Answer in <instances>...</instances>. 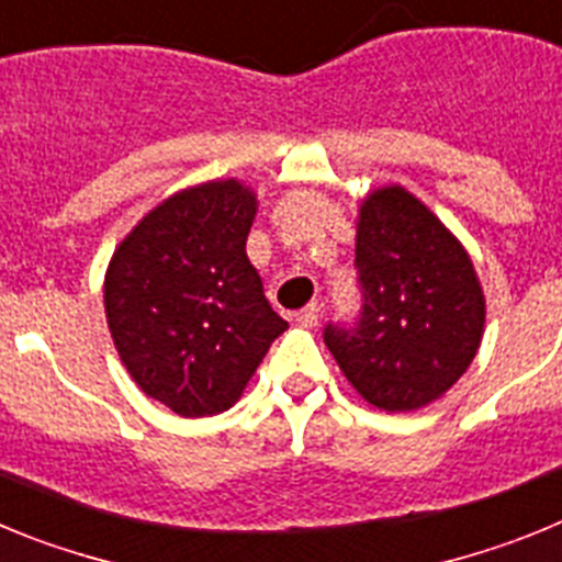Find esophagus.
I'll use <instances>...</instances> for the list:
<instances>
[{
	"label": "esophagus",
	"mask_w": 562,
	"mask_h": 562,
	"mask_svg": "<svg viewBox=\"0 0 562 562\" xmlns=\"http://www.w3.org/2000/svg\"><path fill=\"white\" fill-rule=\"evenodd\" d=\"M317 321H321V304H310L304 306V310L297 312V324L306 326V329H312V326H317Z\"/></svg>",
	"instance_id": "34e87169"
}]
</instances>
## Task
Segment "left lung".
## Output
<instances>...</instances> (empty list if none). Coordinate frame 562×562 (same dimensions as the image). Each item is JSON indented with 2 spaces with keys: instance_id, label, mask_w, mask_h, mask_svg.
I'll list each match as a JSON object with an SVG mask.
<instances>
[{
  "instance_id": "1",
  "label": "left lung",
  "mask_w": 562,
  "mask_h": 562,
  "mask_svg": "<svg viewBox=\"0 0 562 562\" xmlns=\"http://www.w3.org/2000/svg\"><path fill=\"white\" fill-rule=\"evenodd\" d=\"M360 312L326 324L324 342L374 408L402 414L439 400L473 362L484 295L464 247L402 188L360 207Z\"/></svg>"
}]
</instances>
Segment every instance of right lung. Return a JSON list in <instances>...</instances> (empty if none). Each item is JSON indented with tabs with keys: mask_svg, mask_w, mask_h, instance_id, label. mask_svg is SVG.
Masks as SVG:
<instances>
[{
	"mask_svg": "<svg viewBox=\"0 0 562 562\" xmlns=\"http://www.w3.org/2000/svg\"><path fill=\"white\" fill-rule=\"evenodd\" d=\"M256 196L205 182L154 207L114 250L106 321L134 382L180 416L222 414L286 329L247 261Z\"/></svg>",
	"mask_w": 562,
	"mask_h": 562,
	"instance_id": "obj_1",
	"label": "right lung"
}]
</instances>
